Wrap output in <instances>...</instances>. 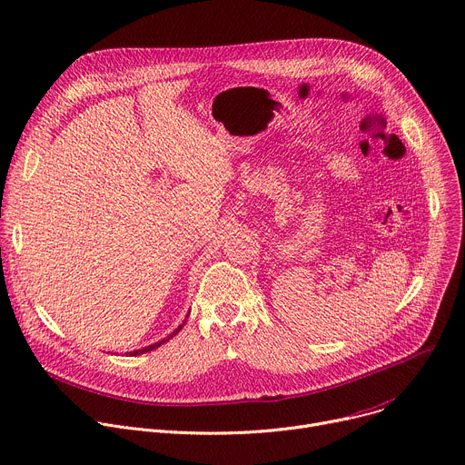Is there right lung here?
Listing matches in <instances>:
<instances>
[{"mask_svg":"<svg viewBox=\"0 0 465 465\" xmlns=\"http://www.w3.org/2000/svg\"><path fill=\"white\" fill-rule=\"evenodd\" d=\"M189 313H191V312H189ZM187 317H189V315H187ZM187 317H185V319H187ZM183 324H185V321H183V322H182V324H180V326H178V328H176V330H174L173 333H168L166 337H163V340H161V341H157V343H152V345H148V347H144V349H139V351L128 352V354H130V356H139V354H144V352H150V351H153V349L161 347V345H163V343H166L168 340H173V337H174V335H176V333H178V331H180V330L183 328Z\"/></svg>","mask_w":465,"mask_h":465,"instance_id":"1","label":"right lung"}]
</instances>
